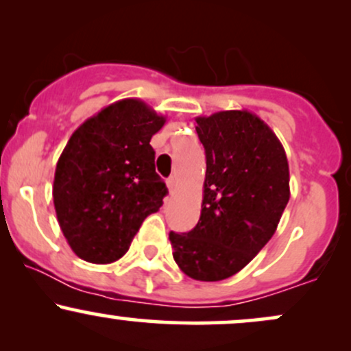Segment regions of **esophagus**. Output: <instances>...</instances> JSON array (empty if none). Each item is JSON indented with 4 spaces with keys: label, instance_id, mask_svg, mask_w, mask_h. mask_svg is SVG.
<instances>
[{
    "label": "esophagus",
    "instance_id": "34e87169",
    "mask_svg": "<svg viewBox=\"0 0 351 351\" xmlns=\"http://www.w3.org/2000/svg\"><path fill=\"white\" fill-rule=\"evenodd\" d=\"M167 184H168V189H170V193L175 191V188H176V178H175V176H170V178L167 180Z\"/></svg>",
    "mask_w": 351,
    "mask_h": 351
}]
</instances>
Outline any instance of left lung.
<instances>
[{
  "label": "left lung",
  "mask_w": 351,
  "mask_h": 351,
  "mask_svg": "<svg viewBox=\"0 0 351 351\" xmlns=\"http://www.w3.org/2000/svg\"><path fill=\"white\" fill-rule=\"evenodd\" d=\"M206 152L201 216L184 234L170 232L173 259L195 280H224L244 269L276 232L291 198L280 140L249 110L196 117Z\"/></svg>",
  "instance_id": "left-lung-1"
}]
</instances>
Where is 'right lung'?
Instances as JSON below:
<instances>
[{
  "label": "right lung",
  "mask_w": 351,
  "mask_h": 351,
  "mask_svg": "<svg viewBox=\"0 0 351 351\" xmlns=\"http://www.w3.org/2000/svg\"><path fill=\"white\" fill-rule=\"evenodd\" d=\"M138 99H122L87 119L56 165L52 198L62 234L80 259L112 264L168 193L150 140L163 127Z\"/></svg>",
  "instance_id": "obj_1"
}]
</instances>
